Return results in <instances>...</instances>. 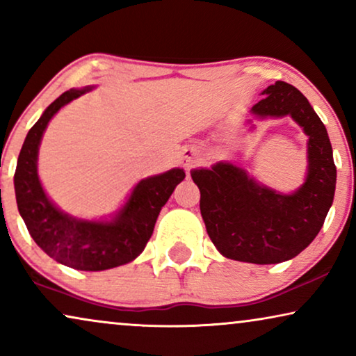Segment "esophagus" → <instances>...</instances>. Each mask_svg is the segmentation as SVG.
I'll return each mask as SVG.
<instances>
[{
    "instance_id": "34e87169",
    "label": "esophagus",
    "mask_w": 356,
    "mask_h": 356,
    "mask_svg": "<svg viewBox=\"0 0 356 356\" xmlns=\"http://www.w3.org/2000/svg\"><path fill=\"white\" fill-rule=\"evenodd\" d=\"M196 162H197V150L193 149V147L184 150V154H183V165H184V167L189 170L191 167H194V163H196Z\"/></svg>"
}]
</instances>
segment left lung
<instances>
[{"instance_id":"left-lung-1","label":"left lung","mask_w":356,"mask_h":356,"mask_svg":"<svg viewBox=\"0 0 356 356\" xmlns=\"http://www.w3.org/2000/svg\"><path fill=\"white\" fill-rule=\"evenodd\" d=\"M262 95L252 113L262 118L290 115L308 134L309 167L303 186L293 194H279L232 163L193 170L191 177L217 250L228 259L277 264L298 256L319 233L332 206L337 170L325 126L296 87L277 81Z\"/></svg>"}]
</instances>
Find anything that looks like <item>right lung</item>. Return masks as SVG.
<instances>
[{"label":"right lung","mask_w":356,"mask_h":356,"mask_svg":"<svg viewBox=\"0 0 356 356\" xmlns=\"http://www.w3.org/2000/svg\"><path fill=\"white\" fill-rule=\"evenodd\" d=\"M86 89H70L61 94L29 131L14 173L17 209L33 241L53 259L77 270H105L138 257L152 236L160 209L184 179L181 168L145 178L113 222L77 220L58 211L43 193L37 175L40 139L51 116L77 99Z\"/></svg>","instance_id":"1"}]
</instances>
